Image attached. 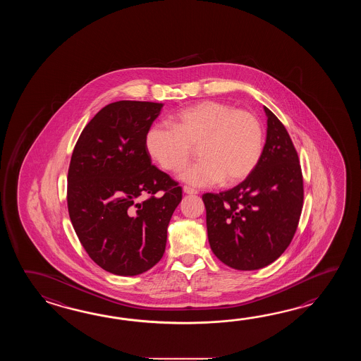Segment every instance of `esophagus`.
Wrapping results in <instances>:
<instances>
[{
	"mask_svg": "<svg viewBox=\"0 0 361 361\" xmlns=\"http://www.w3.org/2000/svg\"><path fill=\"white\" fill-rule=\"evenodd\" d=\"M184 193H188V195H196V193H199L197 190H195V188H191V187H188V185H184L183 187Z\"/></svg>",
	"mask_w": 361,
	"mask_h": 361,
	"instance_id": "1",
	"label": "esophagus"
}]
</instances>
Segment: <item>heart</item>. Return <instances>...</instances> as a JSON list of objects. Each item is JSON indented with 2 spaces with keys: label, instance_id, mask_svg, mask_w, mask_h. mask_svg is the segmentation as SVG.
Wrapping results in <instances>:
<instances>
[{
  "label": "heart",
  "instance_id": "1",
  "mask_svg": "<svg viewBox=\"0 0 361 361\" xmlns=\"http://www.w3.org/2000/svg\"><path fill=\"white\" fill-rule=\"evenodd\" d=\"M171 125H152L147 130V152L162 169L178 171L197 147L201 160L180 174L192 185L240 183L261 160L263 126L250 111L204 100L178 111Z\"/></svg>",
  "mask_w": 361,
  "mask_h": 361
}]
</instances>
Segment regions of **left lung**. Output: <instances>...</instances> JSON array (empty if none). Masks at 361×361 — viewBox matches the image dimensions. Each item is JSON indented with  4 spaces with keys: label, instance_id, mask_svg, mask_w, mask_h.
<instances>
[{
    "label": "left lung",
    "instance_id": "left-lung-1",
    "mask_svg": "<svg viewBox=\"0 0 361 361\" xmlns=\"http://www.w3.org/2000/svg\"><path fill=\"white\" fill-rule=\"evenodd\" d=\"M267 138L253 173L228 191L204 193L209 244L219 261L240 271L276 261L292 243L303 207L297 149L269 108Z\"/></svg>",
    "mask_w": 361,
    "mask_h": 361
}]
</instances>
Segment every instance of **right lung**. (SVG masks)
I'll return each mask as SVG.
<instances>
[{
  "mask_svg": "<svg viewBox=\"0 0 361 361\" xmlns=\"http://www.w3.org/2000/svg\"><path fill=\"white\" fill-rule=\"evenodd\" d=\"M162 103L120 100L85 126L68 169L67 205L77 238L99 267L120 276L152 269L165 253L182 187L157 169L146 133Z\"/></svg>",
  "mask_w": 361,
  "mask_h": 361,
  "instance_id": "obj_1",
  "label": "right lung"
}]
</instances>
